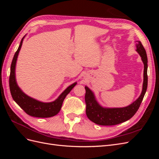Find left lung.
<instances>
[{
	"mask_svg": "<svg viewBox=\"0 0 159 159\" xmlns=\"http://www.w3.org/2000/svg\"><path fill=\"white\" fill-rule=\"evenodd\" d=\"M136 50L140 54L144 64V80L143 91L140 97L132 104L125 107L103 108L96 102L92 91L85 86V112L88 117L91 121L99 125H115L130 119L137 111L147 88L148 60L145 48L140 41H138V44H137Z\"/></svg>",
	"mask_w": 159,
	"mask_h": 159,
	"instance_id": "1",
	"label": "left lung"
}]
</instances>
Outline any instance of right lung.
Returning <instances> with one entry per match:
<instances>
[{
    "mask_svg": "<svg viewBox=\"0 0 159 159\" xmlns=\"http://www.w3.org/2000/svg\"><path fill=\"white\" fill-rule=\"evenodd\" d=\"M24 38L21 40L20 46H19L17 51L12 61L11 66V74L9 77V87L11 95L15 102L20 106L25 113L28 115L35 117L47 118L54 116L59 113L61 109L62 103L66 95H68L70 91L76 85V82L70 85L63 93H62L56 100L50 103H43L28 97L25 93H24L21 89L17 85L15 79V66L18 55L22 44Z\"/></svg>",
    "mask_w": 159,
    "mask_h": 159,
    "instance_id": "add662e5",
    "label": "right lung"
}]
</instances>
